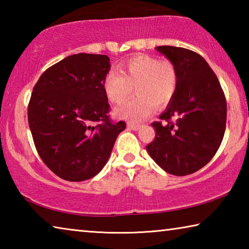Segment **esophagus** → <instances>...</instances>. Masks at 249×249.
<instances>
[{
    "mask_svg": "<svg viewBox=\"0 0 249 249\" xmlns=\"http://www.w3.org/2000/svg\"><path fill=\"white\" fill-rule=\"evenodd\" d=\"M127 127L129 128V129H132V130H137V129H140V124H135V123H127Z\"/></svg>",
    "mask_w": 249,
    "mask_h": 249,
    "instance_id": "esophagus-1",
    "label": "esophagus"
}]
</instances>
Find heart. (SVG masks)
Segmentation results:
<instances>
[{
    "label": "heart",
    "instance_id": "obj_1",
    "mask_svg": "<svg viewBox=\"0 0 249 249\" xmlns=\"http://www.w3.org/2000/svg\"><path fill=\"white\" fill-rule=\"evenodd\" d=\"M120 72L111 70L105 74L103 89L112 103L121 104L135 88L136 95L116 109L119 117L140 122L149 117L155 104L165 107L178 87L176 67L168 60H158L149 54H137L120 64Z\"/></svg>",
    "mask_w": 249,
    "mask_h": 249
}]
</instances>
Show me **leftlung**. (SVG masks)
<instances>
[{"instance_id": "left-lung-1", "label": "left lung", "mask_w": 249, "mask_h": 249, "mask_svg": "<svg viewBox=\"0 0 249 249\" xmlns=\"http://www.w3.org/2000/svg\"><path fill=\"white\" fill-rule=\"evenodd\" d=\"M156 50L176 67L178 87L160 115L168 123L151 124L156 137L146 149L168 174L187 176L204 167L221 145L226 125L225 95L199 53L174 46H159Z\"/></svg>"}]
</instances>
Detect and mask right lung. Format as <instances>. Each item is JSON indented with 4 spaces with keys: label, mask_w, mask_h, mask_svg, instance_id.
<instances>
[{
    "label": "right lung",
    "mask_w": 249,
    "mask_h": 249,
    "mask_svg": "<svg viewBox=\"0 0 249 249\" xmlns=\"http://www.w3.org/2000/svg\"><path fill=\"white\" fill-rule=\"evenodd\" d=\"M109 69L105 54H72L46 70L34 87L29 128L41 160L59 178H93L126 127L125 122L112 123L107 116L103 80Z\"/></svg>",
    "instance_id": "1"
}]
</instances>
